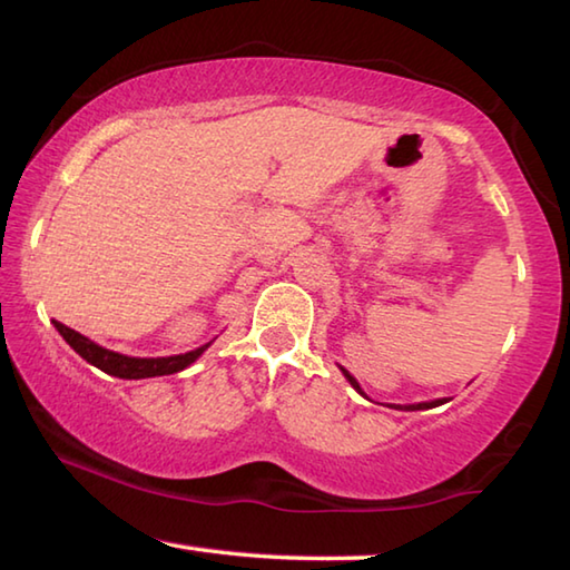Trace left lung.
<instances>
[{
  "label": "left lung",
  "instance_id": "obj_1",
  "mask_svg": "<svg viewBox=\"0 0 570 570\" xmlns=\"http://www.w3.org/2000/svg\"><path fill=\"white\" fill-rule=\"evenodd\" d=\"M341 371H344V376L348 379V384H351V386H354V389H356V391L361 393V396H366V393H364V391H361V386H358V381H356L354 376H351L346 368H341ZM441 403H446V399H436V401H423V403H411V406H403V409H406V411H421V409H433V406H441ZM393 409H401V406H393Z\"/></svg>",
  "mask_w": 570,
  "mask_h": 570
}]
</instances>
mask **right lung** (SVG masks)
<instances>
[{"instance_id":"right-lung-1","label":"right lung","mask_w":570,"mask_h":570,"mask_svg":"<svg viewBox=\"0 0 570 570\" xmlns=\"http://www.w3.org/2000/svg\"><path fill=\"white\" fill-rule=\"evenodd\" d=\"M57 331L61 334V338L67 341V344L77 351V354L89 361L91 366H97L105 371L109 376H117V379H151V376H169V374H177V371H184L186 366H191L196 358H199L209 344L199 346L189 351V354H179V356H159V358H139V356H124L117 354V351H109L105 346L95 344V341L81 336L79 331L69 328L65 324H59L55 321Z\"/></svg>"}]
</instances>
